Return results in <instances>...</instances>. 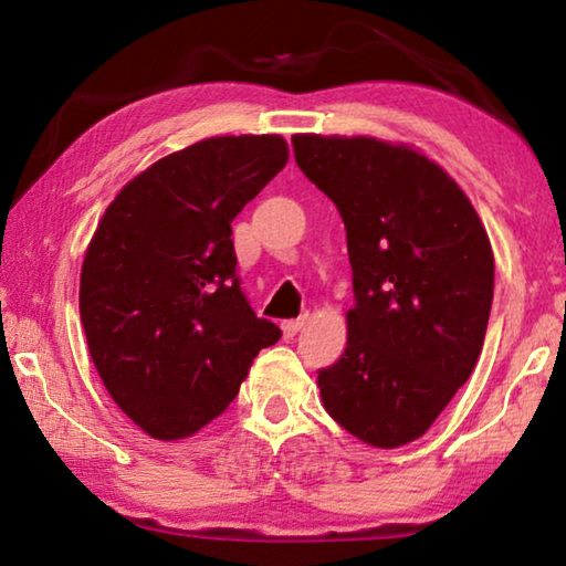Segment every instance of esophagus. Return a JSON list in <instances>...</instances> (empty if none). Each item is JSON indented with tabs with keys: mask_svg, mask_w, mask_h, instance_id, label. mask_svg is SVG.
I'll return each instance as SVG.
<instances>
[{
	"mask_svg": "<svg viewBox=\"0 0 566 566\" xmlns=\"http://www.w3.org/2000/svg\"><path fill=\"white\" fill-rule=\"evenodd\" d=\"M306 324V314H302V317H296V319H284L282 322V329H284V337H294L296 332H300L302 327Z\"/></svg>",
	"mask_w": 566,
	"mask_h": 566,
	"instance_id": "34e87169",
	"label": "esophagus"
}]
</instances>
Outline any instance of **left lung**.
<instances>
[{"label": "left lung", "instance_id": "left-lung-1", "mask_svg": "<svg viewBox=\"0 0 566 566\" xmlns=\"http://www.w3.org/2000/svg\"><path fill=\"white\" fill-rule=\"evenodd\" d=\"M292 145L337 205L352 264L347 349L317 371L324 409L361 442L401 447L432 427L482 352L490 237L457 181L411 147L319 134Z\"/></svg>", "mask_w": 566, "mask_h": 566}]
</instances>
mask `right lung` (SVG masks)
<instances>
[{"mask_svg":"<svg viewBox=\"0 0 566 566\" xmlns=\"http://www.w3.org/2000/svg\"><path fill=\"white\" fill-rule=\"evenodd\" d=\"M286 159L276 134L197 142L134 177L92 237L82 327L104 387L149 437L199 432L282 337L239 286L232 219Z\"/></svg>","mask_w":566,"mask_h":566,"instance_id":"obj_1","label":"right lung"}]
</instances>
